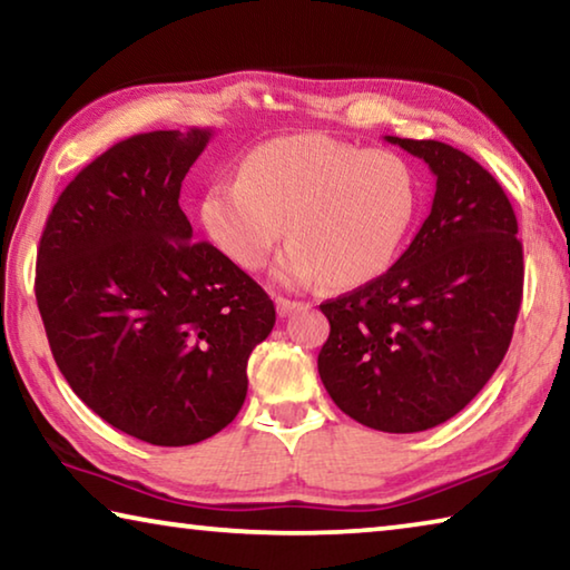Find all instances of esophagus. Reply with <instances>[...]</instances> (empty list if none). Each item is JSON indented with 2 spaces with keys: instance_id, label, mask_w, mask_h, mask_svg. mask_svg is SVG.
Masks as SVG:
<instances>
[{
  "instance_id": "obj_1",
  "label": "esophagus",
  "mask_w": 570,
  "mask_h": 570,
  "mask_svg": "<svg viewBox=\"0 0 570 570\" xmlns=\"http://www.w3.org/2000/svg\"><path fill=\"white\" fill-rule=\"evenodd\" d=\"M298 306H304V304H302V302H292V298H284V296L276 298V312H278V316H288L292 312H296Z\"/></svg>"
}]
</instances>
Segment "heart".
<instances>
[{
    "instance_id": "b5f03b06",
    "label": "heart",
    "mask_w": 570,
    "mask_h": 570,
    "mask_svg": "<svg viewBox=\"0 0 570 570\" xmlns=\"http://www.w3.org/2000/svg\"><path fill=\"white\" fill-rule=\"evenodd\" d=\"M417 178L400 153L356 148L322 132L284 135L256 146L238 180L206 190L200 218L230 262L262 268L278 240L274 276L306 286L372 282L390 268L417 214Z\"/></svg>"
}]
</instances>
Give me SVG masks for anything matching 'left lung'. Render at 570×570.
<instances>
[{"label": "left lung", "instance_id": "left-lung-1", "mask_svg": "<svg viewBox=\"0 0 570 570\" xmlns=\"http://www.w3.org/2000/svg\"><path fill=\"white\" fill-rule=\"evenodd\" d=\"M435 173V198L387 274L320 308V377L336 407L382 432H422L493 377L523 298L513 206L490 173L440 140L384 135Z\"/></svg>", "mask_w": 570, "mask_h": 570}]
</instances>
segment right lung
Wrapping results in <instances>:
<instances>
[{"mask_svg":"<svg viewBox=\"0 0 570 570\" xmlns=\"http://www.w3.org/2000/svg\"><path fill=\"white\" fill-rule=\"evenodd\" d=\"M210 135L115 142L62 190L37 250V306L67 384L112 428L160 448L234 422L248 356L276 322L264 288L193 240L178 206Z\"/></svg>","mask_w":570,"mask_h":570,"instance_id":"obj_1","label":"right lung"}]
</instances>
